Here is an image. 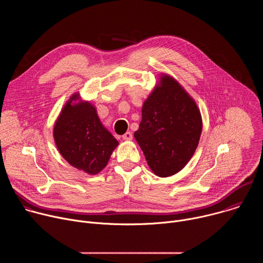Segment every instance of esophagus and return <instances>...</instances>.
I'll list each match as a JSON object with an SVG mask.
<instances>
[{
	"mask_svg": "<svg viewBox=\"0 0 263 263\" xmlns=\"http://www.w3.org/2000/svg\"><path fill=\"white\" fill-rule=\"evenodd\" d=\"M133 138V135L132 133L129 131V132H126L124 135H123V139L124 140H131Z\"/></svg>",
	"mask_w": 263,
	"mask_h": 263,
	"instance_id": "esophagus-1",
	"label": "esophagus"
}]
</instances>
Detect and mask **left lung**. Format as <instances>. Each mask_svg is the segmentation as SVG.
Returning a JSON list of instances; mask_svg holds the SVG:
<instances>
[{
  "label": "left lung",
  "instance_id": "1",
  "mask_svg": "<svg viewBox=\"0 0 263 263\" xmlns=\"http://www.w3.org/2000/svg\"><path fill=\"white\" fill-rule=\"evenodd\" d=\"M134 137L146 162L159 177L181 171L193 157L201 132V114L194 100L171 77L163 76L143 103Z\"/></svg>",
  "mask_w": 263,
  "mask_h": 263
}]
</instances>
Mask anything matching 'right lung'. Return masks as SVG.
<instances>
[{"mask_svg": "<svg viewBox=\"0 0 263 263\" xmlns=\"http://www.w3.org/2000/svg\"><path fill=\"white\" fill-rule=\"evenodd\" d=\"M77 98L78 95H73L62 109L54 138L60 154L70 165L96 175L106 166L119 142L103 127L91 104H70Z\"/></svg>", "mask_w": 263, "mask_h": 263, "instance_id": "right-lung-1", "label": "right lung"}]
</instances>
